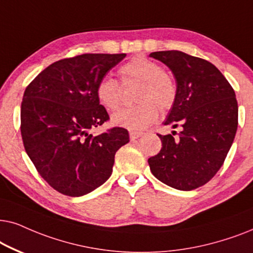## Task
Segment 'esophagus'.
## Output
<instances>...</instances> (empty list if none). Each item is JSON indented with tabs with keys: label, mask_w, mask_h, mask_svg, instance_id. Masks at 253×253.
I'll return each mask as SVG.
<instances>
[{
	"label": "esophagus",
	"mask_w": 253,
	"mask_h": 253,
	"mask_svg": "<svg viewBox=\"0 0 253 253\" xmlns=\"http://www.w3.org/2000/svg\"><path fill=\"white\" fill-rule=\"evenodd\" d=\"M129 136H130V140L135 141L136 139H139L140 136H142V133H140V132H129Z\"/></svg>",
	"instance_id": "esophagus-1"
}]
</instances>
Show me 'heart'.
Instances as JSON below:
<instances>
[{
	"instance_id": "1",
	"label": "heart",
	"mask_w": 253,
	"mask_h": 253,
	"mask_svg": "<svg viewBox=\"0 0 253 253\" xmlns=\"http://www.w3.org/2000/svg\"><path fill=\"white\" fill-rule=\"evenodd\" d=\"M124 83L128 81L141 82L136 95V105L118 111L112 116L116 126L132 132H140L155 123L158 108L168 110L173 105L177 86L173 80L163 72V68L146 56H136L120 68ZM98 102L109 111H116L121 104V86L114 77L107 75L99 81L96 87Z\"/></svg>"
}]
</instances>
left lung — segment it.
Masks as SVG:
<instances>
[{
	"mask_svg": "<svg viewBox=\"0 0 253 253\" xmlns=\"http://www.w3.org/2000/svg\"><path fill=\"white\" fill-rule=\"evenodd\" d=\"M172 72L177 95L164 125L181 127L177 139L158 135L160 153L148 160L151 173L176 190L203 186L220 170L234 142L238 105L234 89L213 63L179 50L150 53Z\"/></svg>",
	"mask_w": 253,
	"mask_h": 253,
	"instance_id": "obj_1",
	"label": "left lung"
}]
</instances>
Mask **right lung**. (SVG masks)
Wrapping results in <instances>:
<instances>
[{
    "mask_svg": "<svg viewBox=\"0 0 253 253\" xmlns=\"http://www.w3.org/2000/svg\"><path fill=\"white\" fill-rule=\"evenodd\" d=\"M126 54H82L43 69L25 89L21 132L26 154L40 176L60 193L85 195L109 179L114 155L129 141L114 127L90 130L109 120L97 84Z\"/></svg>",
    "mask_w": 253,
    "mask_h": 253,
    "instance_id": "obj_1",
    "label": "right lung"
}]
</instances>
